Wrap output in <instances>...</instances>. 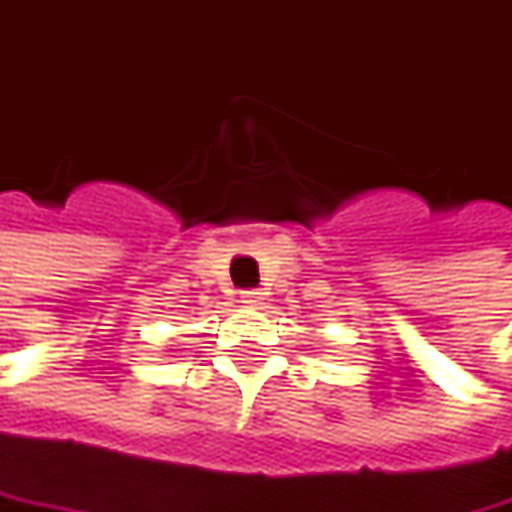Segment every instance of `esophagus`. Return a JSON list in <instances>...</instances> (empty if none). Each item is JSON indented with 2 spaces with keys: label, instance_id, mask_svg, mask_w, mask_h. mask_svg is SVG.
Masks as SVG:
<instances>
[{
  "label": "esophagus",
  "instance_id": "obj_1",
  "mask_svg": "<svg viewBox=\"0 0 512 512\" xmlns=\"http://www.w3.org/2000/svg\"><path fill=\"white\" fill-rule=\"evenodd\" d=\"M240 300L249 303V306H257V303L263 300V292H260V289H243V292H240Z\"/></svg>",
  "mask_w": 512,
  "mask_h": 512
}]
</instances>
